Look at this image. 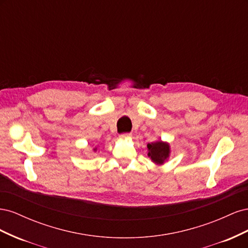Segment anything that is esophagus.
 I'll return each instance as SVG.
<instances>
[{
    "mask_svg": "<svg viewBox=\"0 0 248 248\" xmlns=\"http://www.w3.org/2000/svg\"><path fill=\"white\" fill-rule=\"evenodd\" d=\"M119 138H120V140H128V139L131 138V134L124 133V134H121V136H120Z\"/></svg>",
    "mask_w": 248,
    "mask_h": 248,
    "instance_id": "1",
    "label": "esophagus"
}]
</instances>
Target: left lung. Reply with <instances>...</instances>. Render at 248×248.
I'll list each match as a JSON object with an SVG mask.
<instances>
[{
  "label": "left lung",
  "instance_id": "8db88e82",
  "mask_svg": "<svg viewBox=\"0 0 248 248\" xmlns=\"http://www.w3.org/2000/svg\"><path fill=\"white\" fill-rule=\"evenodd\" d=\"M147 148L149 158L157 166H162L169 160L170 156V146L168 141L156 140L148 144Z\"/></svg>",
  "mask_w": 248,
  "mask_h": 248
}]
</instances>
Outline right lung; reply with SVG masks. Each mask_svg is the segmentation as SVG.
<instances>
[{"mask_svg":"<svg viewBox=\"0 0 248 248\" xmlns=\"http://www.w3.org/2000/svg\"><path fill=\"white\" fill-rule=\"evenodd\" d=\"M93 151H94V152H96V151H97V148H96V147H95V148H93Z\"/></svg>","mask_w":248,"mask_h":248,"instance_id":"1","label":"right lung"}]
</instances>
